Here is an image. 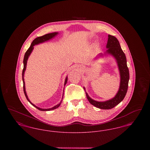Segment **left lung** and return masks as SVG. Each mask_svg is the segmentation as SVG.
Listing matches in <instances>:
<instances>
[{"mask_svg":"<svg viewBox=\"0 0 150 150\" xmlns=\"http://www.w3.org/2000/svg\"><path fill=\"white\" fill-rule=\"evenodd\" d=\"M106 48L107 50L103 54H99V57L110 55L114 58L117 64L120 77L119 90L114 98L102 102L93 100L86 92V98L90 103L95 107L103 110L112 108L124 100L127 92L129 80V72L127 64L126 56L121 50L120 43L116 38L114 36L108 35ZM84 89L86 91L85 87H84Z\"/></svg>","mask_w":150,"mask_h":150,"instance_id":"1","label":"left lung"}]
</instances>
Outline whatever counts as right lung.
Wrapping results in <instances>:
<instances>
[{
	"label": "right lung",
	"instance_id": "1",
	"mask_svg": "<svg viewBox=\"0 0 150 150\" xmlns=\"http://www.w3.org/2000/svg\"><path fill=\"white\" fill-rule=\"evenodd\" d=\"M58 34V32H54V33H50V34H45L44 35L42 36H39V37H38L36 38V39H35L33 42L31 43V44L30 45V47H29V49L26 52L25 54V56H24V58H23V70H22V81H23V92L25 93V97L26 98V99L28 100L29 101V102L34 107H36V108H38L39 110H40V111H50V110H54L56 108H57L58 107H59L62 102V100L63 99V97H64V93H63L62 94V100L60 102V103H59L58 104H57V105L54 106V107H52L50 108H40V107H38L35 106L34 104H33L29 99L28 98V96L27 95V93L26 92V89H25V81H24V75H25V70L26 69V65H27V62H28V58H29L30 55L31 54V53H32L33 50H34V46L35 45H38L39 44H40V43H44L45 42H47L50 40H51L52 39L54 38V37H56V36ZM67 82V76H66V78L65 79V80H64V86L66 84ZM63 92H64V89L63 91Z\"/></svg>",
	"mask_w": 150,
	"mask_h": 150
}]
</instances>
